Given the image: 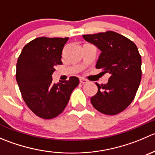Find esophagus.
Instances as JSON below:
<instances>
[{"label": "esophagus", "mask_w": 155, "mask_h": 155, "mask_svg": "<svg viewBox=\"0 0 155 155\" xmlns=\"http://www.w3.org/2000/svg\"><path fill=\"white\" fill-rule=\"evenodd\" d=\"M79 80H80V83L81 84H86V83H87V82H88V81L86 80L85 79H84V78H80V79H79Z\"/></svg>", "instance_id": "obj_1"}]
</instances>
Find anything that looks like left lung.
Wrapping results in <instances>:
<instances>
[{"mask_svg": "<svg viewBox=\"0 0 155 155\" xmlns=\"http://www.w3.org/2000/svg\"><path fill=\"white\" fill-rule=\"evenodd\" d=\"M101 51L97 69L110 74L107 84L100 85L91 98L93 107L105 115H113L126 109L134 101L142 77V59L134 42L114 31L82 35Z\"/></svg>", "mask_w": 155, "mask_h": 155, "instance_id": "obj_1", "label": "left lung"}]
</instances>
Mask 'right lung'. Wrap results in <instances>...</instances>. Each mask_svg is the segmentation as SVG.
<instances>
[{
  "label": "right lung",
  "mask_w": 155,
  "mask_h": 155,
  "mask_svg": "<svg viewBox=\"0 0 155 155\" xmlns=\"http://www.w3.org/2000/svg\"><path fill=\"white\" fill-rule=\"evenodd\" d=\"M68 39H34L24 46L17 61L15 76L23 100L35 115L44 119L55 118L63 112L79 83L76 76L52 82L51 75L55 66L62 64V51Z\"/></svg>",
  "instance_id": "add662e5"
}]
</instances>
